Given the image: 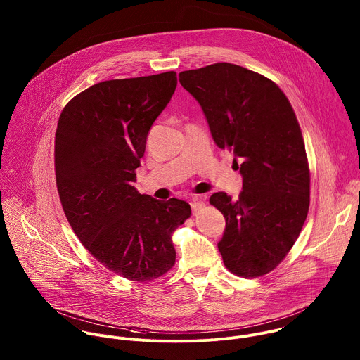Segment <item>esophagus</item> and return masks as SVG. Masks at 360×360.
Here are the masks:
<instances>
[{
  "label": "esophagus",
  "mask_w": 360,
  "mask_h": 360,
  "mask_svg": "<svg viewBox=\"0 0 360 360\" xmlns=\"http://www.w3.org/2000/svg\"><path fill=\"white\" fill-rule=\"evenodd\" d=\"M191 207H192V212L196 213L199 209L203 207V202L200 199H198V198H192L191 199Z\"/></svg>",
  "instance_id": "1"
}]
</instances>
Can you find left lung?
<instances>
[{"mask_svg":"<svg viewBox=\"0 0 360 360\" xmlns=\"http://www.w3.org/2000/svg\"><path fill=\"white\" fill-rule=\"evenodd\" d=\"M179 82L199 102L217 147L241 162L240 198L210 196L226 219L223 262L238 276H262L290 251L309 213L310 172L295 110L274 81L230 63L182 71Z\"/></svg>","mask_w":360,"mask_h":360,"instance_id":"8db88e82","label":"left lung"}]
</instances>
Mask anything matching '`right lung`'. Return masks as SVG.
Instances as JSON below:
<instances>
[{"label":"right lung","instance_id":"add662e5","mask_svg":"<svg viewBox=\"0 0 360 360\" xmlns=\"http://www.w3.org/2000/svg\"><path fill=\"white\" fill-rule=\"evenodd\" d=\"M176 72L98 82L63 109L54 141L56 182L82 245L109 271L146 282L175 264L172 231L191 216L133 186L148 131L169 103Z\"/></svg>","mask_w":360,"mask_h":360}]
</instances>
